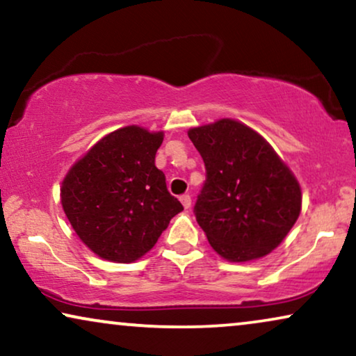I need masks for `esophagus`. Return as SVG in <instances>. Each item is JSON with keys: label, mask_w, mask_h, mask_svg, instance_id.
I'll use <instances>...</instances> for the list:
<instances>
[{"label": "esophagus", "mask_w": 356, "mask_h": 356, "mask_svg": "<svg viewBox=\"0 0 356 356\" xmlns=\"http://www.w3.org/2000/svg\"><path fill=\"white\" fill-rule=\"evenodd\" d=\"M180 203L184 204L185 209H190V207H192V198H190V195H182V197H180Z\"/></svg>", "instance_id": "esophagus-1"}]
</instances>
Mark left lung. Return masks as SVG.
<instances>
[{"mask_svg": "<svg viewBox=\"0 0 356 356\" xmlns=\"http://www.w3.org/2000/svg\"><path fill=\"white\" fill-rule=\"evenodd\" d=\"M207 180L193 213L214 252L234 263L266 257L293 227L302 190L261 135L234 119L193 127Z\"/></svg>", "mask_w": 356, "mask_h": 356, "instance_id": "1", "label": "left lung"}]
</instances>
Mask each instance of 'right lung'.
<instances>
[{
  "mask_svg": "<svg viewBox=\"0 0 356 356\" xmlns=\"http://www.w3.org/2000/svg\"><path fill=\"white\" fill-rule=\"evenodd\" d=\"M163 132L118 129L69 169L61 203L79 238L99 258L132 263L184 209L154 166Z\"/></svg>",
  "mask_w": 356,
  "mask_h": 356,
  "instance_id": "1",
  "label": "right lung"
}]
</instances>
